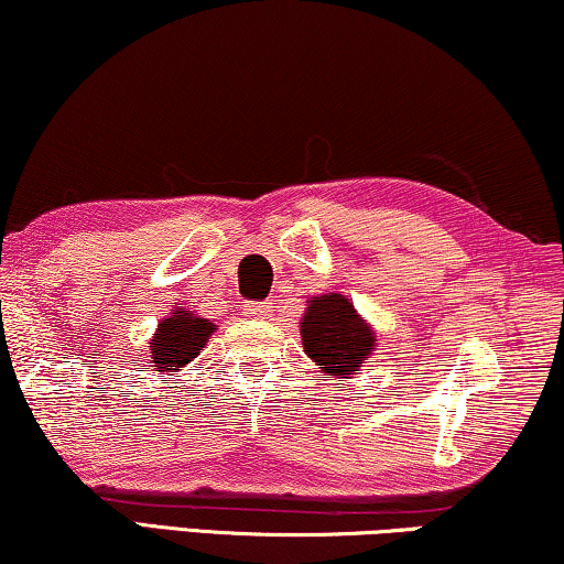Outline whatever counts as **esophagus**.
<instances>
[{
    "mask_svg": "<svg viewBox=\"0 0 564 564\" xmlns=\"http://www.w3.org/2000/svg\"><path fill=\"white\" fill-rule=\"evenodd\" d=\"M248 314L256 316V319H268L273 314V304L271 301H260V304H250Z\"/></svg>",
    "mask_w": 564,
    "mask_h": 564,
    "instance_id": "34e87169",
    "label": "esophagus"
}]
</instances>
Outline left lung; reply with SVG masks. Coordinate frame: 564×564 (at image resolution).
<instances>
[{
	"mask_svg": "<svg viewBox=\"0 0 564 564\" xmlns=\"http://www.w3.org/2000/svg\"><path fill=\"white\" fill-rule=\"evenodd\" d=\"M299 329L304 352L319 365L324 376L335 378L355 376L378 345L376 329L339 291L308 299Z\"/></svg>",
	"mask_w": 564,
	"mask_h": 564,
	"instance_id": "1",
	"label": "left lung"
}]
</instances>
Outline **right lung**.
<instances>
[{"label":"right lung","mask_w":564,"mask_h":564,"mask_svg":"<svg viewBox=\"0 0 564 564\" xmlns=\"http://www.w3.org/2000/svg\"><path fill=\"white\" fill-rule=\"evenodd\" d=\"M217 324L196 316L186 308H173L171 316H165L158 324L155 337L150 339V362L158 372H178L199 355L202 347L212 339V332Z\"/></svg>","instance_id":"1"}]
</instances>
